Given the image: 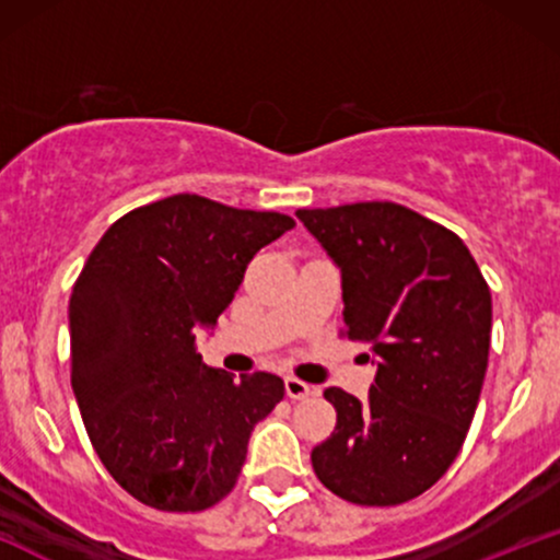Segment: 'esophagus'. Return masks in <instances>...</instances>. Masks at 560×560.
Wrapping results in <instances>:
<instances>
[{"label": "esophagus", "instance_id": "obj_1", "mask_svg": "<svg viewBox=\"0 0 560 560\" xmlns=\"http://www.w3.org/2000/svg\"><path fill=\"white\" fill-rule=\"evenodd\" d=\"M284 389H287L289 400H305L307 395H313L311 384H305V382H302V378H298V376H287V378H284Z\"/></svg>", "mask_w": 560, "mask_h": 560}]
</instances>
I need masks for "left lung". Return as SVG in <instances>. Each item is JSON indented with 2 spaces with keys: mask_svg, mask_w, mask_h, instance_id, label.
Segmentation results:
<instances>
[{
  "mask_svg": "<svg viewBox=\"0 0 560 560\" xmlns=\"http://www.w3.org/2000/svg\"><path fill=\"white\" fill-rule=\"evenodd\" d=\"M298 218L342 268V337L378 358L365 402L324 392L337 427L313 447V471L347 503H408L440 481L471 427L490 355V287L458 234L405 205Z\"/></svg>",
  "mask_w": 560,
  "mask_h": 560,
  "instance_id": "obj_1",
  "label": "left lung"
}]
</instances>
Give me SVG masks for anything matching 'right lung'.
<instances>
[{"label":"right lung","instance_id":"right-lung-1","mask_svg":"<svg viewBox=\"0 0 560 560\" xmlns=\"http://www.w3.org/2000/svg\"><path fill=\"white\" fill-rule=\"evenodd\" d=\"M284 213L199 195L141 205L105 231L70 294V384L102 466L139 503L197 513L234 490L279 376L234 378L197 352Z\"/></svg>","mask_w":560,"mask_h":560}]
</instances>
